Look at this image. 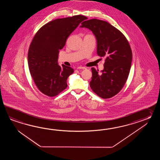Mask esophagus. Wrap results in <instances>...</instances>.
<instances>
[{
  "label": "esophagus",
  "mask_w": 160,
  "mask_h": 160,
  "mask_svg": "<svg viewBox=\"0 0 160 160\" xmlns=\"http://www.w3.org/2000/svg\"><path fill=\"white\" fill-rule=\"evenodd\" d=\"M77 69H82V70H84V69H86V68L85 67H83V66H79L77 68Z\"/></svg>",
  "instance_id": "esophagus-1"
}]
</instances>
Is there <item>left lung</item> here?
<instances>
[{"label": "left lung", "mask_w": 160, "mask_h": 160, "mask_svg": "<svg viewBox=\"0 0 160 160\" xmlns=\"http://www.w3.org/2000/svg\"><path fill=\"white\" fill-rule=\"evenodd\" d=\"M81 27L92 31L97 41V54L105 58L101 73L92 68L90 86L103 99L112 98L119 92L126 82L132 61V51L123 34L108 22L92 19L83 22Z\"/></svg>", "instance_id": "obj_1"}]
</instances>
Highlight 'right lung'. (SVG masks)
Masks as SVG:
<instances>
[{"mask_svg":"<svg viewBox=\"0 0 160 160\" xmlns=\"http://www.w3.org/2000/svg\"><path fill=\"white\" fill-rule=\"evenodd\" d=\"M88 18L83 15L59 18L48 22L38 31L28 51L31 75L40 92L55 97L68 87L67 79L73 68L58 64L59 50L79 23Z\"/></svg>","mask_w":160,"mask_h":160,"instance_id":"1","label":"right lung"}]
</instances>
